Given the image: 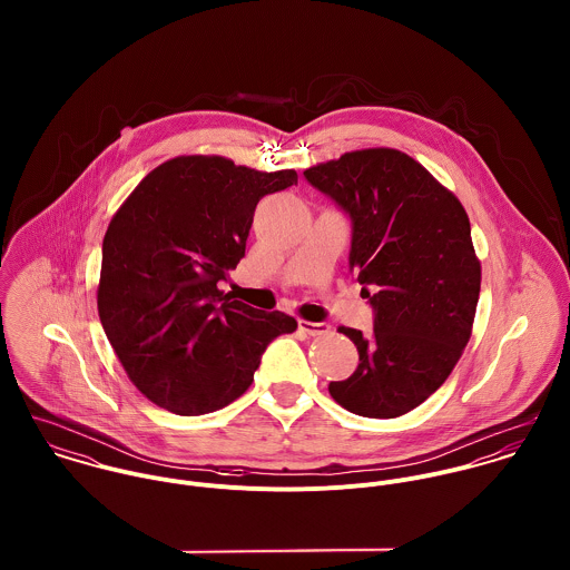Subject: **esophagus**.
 Listing matches in <instances>:
<instances>
[{"label":"esophagus","mask_w":570,"mask_h":570,"mask_svg":"<svg viewBox=\"0 0 570 570\" xmlns=\"http://www.w3.org/2000/svg\"><path fill=\"white\" fill-rule=\"evenodd\" d=\"M298 328L312 337H318V335H326L331 331V326L326 323H309V321H301Z\"/></svg>","instance_id":"34e87169"}]
</instances>
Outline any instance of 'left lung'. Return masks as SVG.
<instances>
[{
	"mask_svg": "<svg viewBox=\"0 0 570 570\" xmlns=\"http://www.w3.org/2000/svg\"><path fill=\"white\" fill-rule=\"evenodd\" d=\"M305 177L353 219L348 263L375 309L368 335L337 328L360 364L328 393L360 416H402L450 377L472 337L481 261L470 217L428 168L389 147L348 151Z\"/></svg>",
	"mask_w": 570,
	"mask_h": 570,
	"instance_id": "8db88e82",
	"label": "left lung"
}]
</instances>
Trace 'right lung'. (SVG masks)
<instances>
[{
	"instance_id": "obj_1",
	"label": "right lung",
	"mask_w": 570,
	"mask_h": 570,
	"mask_svg": "<svg viewBox=\"0 0 570 570\" xmlns=\"http://www.w3.org/2000/svg\"><path fill=\"white\" fill-rule=\"evenodd\" d=\"M294 168L256 170L224 156H177L122 202L102 239L100 325L136 389L197 416L249 389L265 346L298 328L219 289L245 256L261 197L296 184Z\"/></svg>"
}]
</instances>
